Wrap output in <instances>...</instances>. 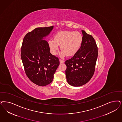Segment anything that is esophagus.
<instances>
[{"label": "esophagus", "mask_w": 122, "mask_h": 122, "mask_svg": "<svg viewBox=\"0 0 122 122\" xmlns=\"http://www.w3.org/2000/svg\"><path fill=\"white\" fill-rule=\"evenodd\" d=\"M59 62H60V63H63L64 62V61L63 60H62V59H60L59 60Z\"/></svg>", "instance_id": "obj_1"}]
</instances>
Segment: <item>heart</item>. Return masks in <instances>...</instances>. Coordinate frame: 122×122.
Instances as JSON below:
<instances>
[{
    "mask_svg": "<svg viewBox=\"0 0 122 122\" xmlns=\"http://www.w3.org/2000/svg\"><path fill=\"white\" fill-rule=\"evenodd\" d=\"M83 41V36L79 32L62 31L56 34L54 40L50 39L48 41V45L53 55L57 54L60 46L62 50L60 53L61 57H63L66 55L72 56L80 50Z\"/></svg>",
    "mask_w": 122,
    "mask_h": 122,
    "instance_id": "heart-1",
    "label": "heart"
}]
</instances>
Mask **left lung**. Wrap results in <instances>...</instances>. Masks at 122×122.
<instances>
[{"label": "left lung", "mask_w": 122, "mask_h": 122, "mask_svg": "<svg viewBox=\"0 0 122 122\" xmlns=\"http://www.w3.org/2000/svg\"><path fill=\"white\" fill-rule=\"evenodd\" d=\"M81 31L83 41L80 50L65 62L67 82L73 86H81L91 80L95 72L98 57V48L95 39L85 30Z\"/></svg>", "instance_id": "left-lung-1"}]
</instances>
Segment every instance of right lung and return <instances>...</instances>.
<instances>
[{"label": "right lung", "mask_w": 122, "mask_h": 122, "mask_svg": "<svg viewBox=\"0 0 122 122\" xmlns=\"http://www.w3.org/2000/svg\"><path fill=\"white\" fill-rule=\"evenodd\" d=\"M53 27L35 28L25 35L22 41L21 57L25 74L39 86L51 83L59 65L58 58L51 54L48 43L43 40Z\"/></svg>", "instance_id": "right-lung-1"}]
</instances>
